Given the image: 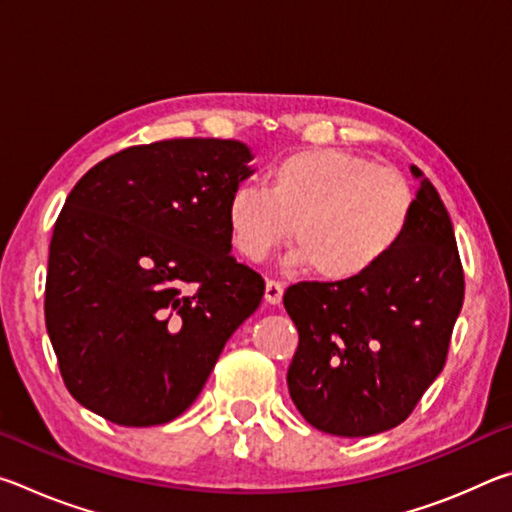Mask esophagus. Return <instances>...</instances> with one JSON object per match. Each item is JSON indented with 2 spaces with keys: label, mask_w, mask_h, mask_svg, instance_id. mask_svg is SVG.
Returning a JSON list of instances; mask_svg holds the SVG:
<instances>
[{
  "label": "esophagus",
  "mask_w": 512,
  "mask_h": 512,
  "mask_svg": "<svg viewBox=\"0 0 512 512\" xmlns=\"http://www.w3.org/2000/svg\"><path fill=\"white\" fill-rule=\"evenodd\" d=\"M284 296V284L280 280H266V291H264V300L268 305H277Z\"/></svg>",
  "instance_id": "esophagus-1"
}]
</instances>
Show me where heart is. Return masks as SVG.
<instances>
[{"label": "heart", "instance_id": "1", "mask_svg": "<svg viewBox=\"0 0 512 512\" xmlns=\"http://www.w3.org/2000/svg\"><path fill=\"white\" fill-rule=\"evenodd\" d=\"M413 205V187L397 169L359 153L302 149L268 169L266 189L239 185L225 214L232 244L250 262H264L293 230V266L352 282L395 253Z\"/></svg>", "mask_w": 512, "mask_h": 512}]
</instances>
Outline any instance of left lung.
Masks as SVG:
<instances>
[{
  "label": "left lung",
  "mask_w": 512,
  "mask_h": 512,
  "mask_svg": "<svg viewBox=\"0 0 512 512\" xmlns=\"http://www.w3.org/2000/svg\"><path fill=\"white\" fill-rule=\"evenodd\" d=\"M418 178L409 230L395 253L352 282H298L284 309L298 327L287 372L293 404L311 427L359 438L409 418L445 366L465 280L452 219Z\"/></svg>",
  "instance_id": "obj_1"
}]
</instances>
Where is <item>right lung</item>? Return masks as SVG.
Listing matches in <instances>:
<instances>
[{
  "mask_svg": "<svg viewBox=\"0 0 512 512\" xmlns=\"http://www.w3.org/2000/svg\"><path fill=\"white\" fill-rule=\"evenodd\" d=\"M244 142L131 146L85 173L49 246L45 323L67 391L121 427L178 418L203 391L264 280L232 257Z\"/></svg>",
  "mask_w": 512,
  "mask_h": 512,
  "instance_id": "add662e5",
  "label": "right lung"
}]
</instances>
